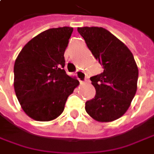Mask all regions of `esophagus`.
Masks as SVG:
<instances>
[{
    "label": "esophagus",
    "instance_id": "obj_1",
    "mask_svg": "<svg viewBox=\"0 0 154 154\" xmlns=\"http://www.w3.org/2000/svg\"><path fill=\"white\" fill-rule=\"evenodd\" d=\"M76 75H77V78H78V80H79V82H83L86 81V74H85V72H83L82 71H77V73H76Z\"/></svg>",
    "mask_w": 154,
    "mask_h": 154
}]
</instances>
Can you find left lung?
Here are the masks:
<instances>
[{
    "label": "left lung",
    "mask_w": 154,
    "mask_h": 154,
    "mask_svg": "<svg viewBox=\"0 0 154 154\" xmlns=\"http://www.w3.org/2000/svg\"><path fill=\"white\" fill-rule=\"evenodd\" d=\"M94 57L103 67L90 77L96 90L85 103L88 114L98 122H112L127 112L137 89L138 67L124 42L102 27L77 28Z\"/></svg>",
    "instance_id": "obj_1"
}]
</instances>
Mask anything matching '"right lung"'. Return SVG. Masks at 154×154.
Returning a JSON list of instances; mask_svg holds the SVG:
<instances>
[{
	"mask_svg": "<svg viewBox=\"0 0 154 154\" xmlns=\"http://www.w3.org/2000/svg\"><path fill=\"white\" fill-rule=\"evenodd\" d=\"M73 28L48 29L28 42L14 63V90L25 113L35 121L60 115L79 84L64 70V54Z\"/></svg>",
	"mask_w": 154,
	"mask_h": 154,
	"instance_id": "add662e5",
	"label": "right lung"
}]
</instances>
